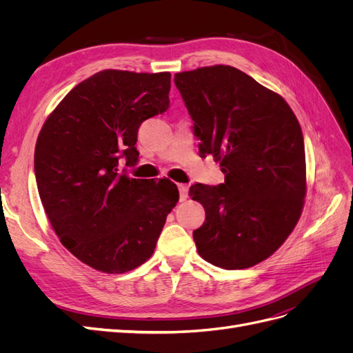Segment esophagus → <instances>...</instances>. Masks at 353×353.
<instances>
[{"instance_id":"esophagus-1","label":"esophagus","mask_w":353,"mask_h":353,"mask_svg":"<svg viewBox=\"0 0 353 353\" xmlns=\"http://www.w3.org/2000/svg\"><path fill=\"white\" fill-rule=\"evenodd\" d=\"M178 190H179V200L184 201L188 197V187L187 184H178Z\"/></svg>"}]
</instances>
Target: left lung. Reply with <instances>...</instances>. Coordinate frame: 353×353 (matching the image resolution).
Segmentation results:
<instances>
[{
    "label": "left lung",
    "mask_w": 353,
    "mask_h": 353,
    "mask_svg": "<svg viewBox=\"0 0 353 353\" xmlns=\"http://www.w3.org/2000/svg\"><path fill=\"white\" fill-rule=\"evenodd\" d=\"M194 122L201 157L225 175L194 184L190 196L206 212L193 232L199 254L223 270H244L279 250L302 215L306 160L301 125L280 94L225 65L175 74Z\"/></svg>",
    "instance_id": "1"
}]
</instances>
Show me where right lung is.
Masks as SVG:
<instances>
[{
  "label": "right lung",
  "instance_id": "add662e5",
  "mask_svg": "<svg viewBox=\"0 0 353 353\" xmlns=\"http://www.w3.org/2000/svg\"><path fill=\"white\" fill-rule=\"evenodd\" d=\"M170 73L108 69L78 83L50 113L35 145L42 206L61 244L91 268L123 274L154 252L179 200L163 179L130 178L140 125L169 108Z\"/></svg>",
  "mask_w": 353,
  "mask_h": 353
}]
</instances>
